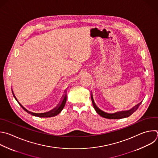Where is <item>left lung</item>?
<instances>
[{
  "instance_id": "8db88e82",
  "label": "left lung",
  "mask_w": 158,
  "mask_h": 158,
  "mask_svg": "<svg viewBox=\"0 0 158 158\" xmlns=\"http://www.w3.org/2000/svg\"><path fill=\"white\" fill-rule=\"evenodd\" d=\"M91 100L92 102V104L95 110V111L97 112V114H98L101 117H103V118H109V119H120V118H126L128 117L129 116H130L136 110H137V109L139 107V104H138L137 106H136L135 107H134L133 109H131L130 110L128 111H122V112H117L115 114H107L103 112L102 110H100L95 105L94 99H93V97H92V94L91 95Z\"/></svg>"
}]
</instances>
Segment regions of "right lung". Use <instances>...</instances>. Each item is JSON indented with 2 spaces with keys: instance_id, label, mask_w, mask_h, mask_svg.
<instances>
[{
  "instance_id": "obj_1",
  "label": "right lung",
  "mask_w": 158,
  "mask_h": 158,
  "mask_svg": "<svg viewBox=\"0 0 158 158\" xmlns=\"http://www.w3.org/2000/svg\"><path fill=\"white\" fill-rule=\"evenodd\" d=\"M12 93H13L14 97V98H15V100H16L17 101V102L19 103L20 106L22 107V108L23 109V110H25L27 112H28V113H29V114H31V115H33L38 116V117H44V118H45V117H54V116H56V115H58V114L62 111V110L63 109V108H64V106H65L66 102V97H67V96H66V94H65V95H64V98H63V100H62L61 103L60 105V106H59L57 108H55V109L52 110L51 111H50V112H49L44 113V114H35V113H32V112H31L27 110L25 108H24V107L22 106V105L19 102V101L17 100V98L15 97V95H14L13 91H12Z\"/></svg>"
}]
</instances>
